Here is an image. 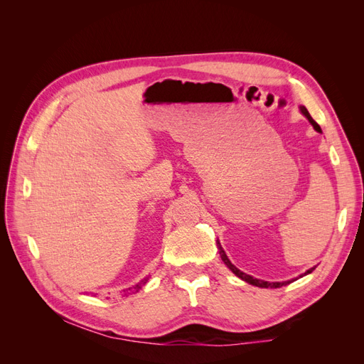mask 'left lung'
<instances>
[{
	"instance_id": "1",
	"label": "left lung",
	"mask_w": 364,
	"mask_h": 364,
	"mask_svg": "<svg viewBox=\"0 0 364 364\" xmlns=\"http://www.w3.org/2000/svg\"><path fill=\"white\" fill-rule=\"evenodd\" d=\"M301 112L308 118V121H310V123L313 124V127L317 130V132H321L322 134V129H321V126H318L316 121L311 118V115L308 114V111H306V107L305 106H301ZM217 247H218V252H220V257H222V259H223V262L226 264V266L232 270L238 278H241L243 281H246L247 284H252V285H255V287H261V289H279V287H284V285H287V284H290L291 281H284V282H269V281H261V279H257V278H253V277H250V274H246V273H243L241 270H238L232 262L229 261V258L226 257V253H225V250H223V247H222V245L218 243L217 241ZM314 270V267L313 269H310V270H306L304 274H308V273H311Z\"/></svg>"
}]
</instances>
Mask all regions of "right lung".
<instances>
[{"label": "right lung", "instance_id": "1", "mask_svg": "<svg viewBox=\"0 0 364 364\" xmlns=\"http://www.w3.org/2000/svg\"><path fill=\"white\" fill-rule=\"evenodd\" d=\"M146 282H147V278H144L141 282H138L134 289H129V291H130V293H136L139 289H142V285H144ZM126 291H127V290H126ZM130 293H129V294H130Z\"/></svg>", "mask_w": 364, "mask_h": 364}]
</instances>
